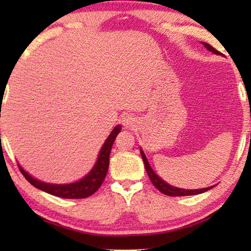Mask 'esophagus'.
<instances>
[{
	"mask_svg": "<svg viewBox=\"0 0 251 251\" xmlns=\"http://www.w3.org/2000/svg\"><path fill=\"white\" fill-rule=\"evenodd\" d=\"M122 125L126 126V129H131V128H135L137 126V120L133 118L132 115H126L122 118Z\"/></svg>",
	"mask_w": 251,
	"mask_h": 251,
	"instance_id": "obj_1",
	"label": "esophagus"
}]
</instances>
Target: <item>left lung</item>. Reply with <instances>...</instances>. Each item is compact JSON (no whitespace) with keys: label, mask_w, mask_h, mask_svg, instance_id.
Returning <instances> with one entry per match:
<instances>
[{"label":"left lung","mask_w":251,"mask_h":251,"mask_svg":"<svg viewBox=\"0 0 251 251\" xmlns=\"http://www.w3.org/2000/svg\"><path fill=\"white\" fill-rule=\"evenodd\" d=\"M203 44L209 51H212V52L216 53V54H221V52L216 50L214 47H211L210 44L204 43V42H203ZM140 154H142L144 164H145V169L147 171V175H149L151 181H152V184L157 188V190L161 192V193L169 195V197H186V195L201 194V193H203V192H207L208 190H210V188L214 187V186H210V187H207V188H200V190H184V188H178V187L171 186V185H169L168 183H166L164 180L161 179V178L157 176L155 173H154L153 169L150 166L149 161H147V159H146L145 154H144L142 150H140Z\"/></svg>","instance_id":"8db88e82"}]
</instances>
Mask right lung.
Returning a JSON list of instances; mask_svg holds the SVG:
<instances>
[{
	"label": "right lung",
	"mask_w": 251,
	"mask_h": 251,
	"mask_svg": "<svg viewBox=\"0 0 251 251\" xmlns=\"http://www.w3.org/2000/svg\"><path fill=\"white\" fill-rule=\"evenodd\" d=\"M120 130H121V126H116L108 138L106 139L104 145H102L100 152H99L98 160L96 162L95 167L92 168L90 173H89L84 178L81 180L75 181L72 184H64V185H57V184H48L43 183L33 178L30 175L26 173L22 167H19L20 173L24 175V177L29 181L33 186L39 188L41 191L47 192V193L52 194L54 197H59L64 199H84L90 197L101 186L102 181L105 179L106 174L108 170L109 164V154H111V150L113 146V143L119 135Z\"/></svg>",
	"instance_id": "right-lung-1"
}]
</instances>
